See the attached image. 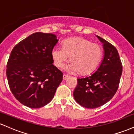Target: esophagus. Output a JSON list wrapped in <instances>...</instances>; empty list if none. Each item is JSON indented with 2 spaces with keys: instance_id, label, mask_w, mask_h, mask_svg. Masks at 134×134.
<instances>
[{
  "instance_id": "1",
  "label": "esophagus",
  "mask_w": 134,
  "mask_h": 134,
  "mask_svg": "<svg viewBox=\"0 0 134 134\" xmlns=\"http://www.w3.org/2000/svg\"><path fill=\"white\" fill-rule=\"evenodd\" d=\"M68 77H69V76H67V75H65V74L63 75V79L64 80H66Z\"/></svg>"
}]
</instances>
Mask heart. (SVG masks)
Listing matches in <instances>:
<instances>
[{
  "label": "heart",
  "mask_w": 134,
  "mask_h": 134,
  "mask_svg": "<svg viewBox=\"0 0 134 134\" xmlns=\"http://www.w3.org/2000/svg\"><path fill=\"white\" fill-rule=\"evenodd\" d=\"M51 55L57 67H62L70 57V62L65 70L86 74L93 72L99 65L102 59L103 48L84 38H72L65 40L62 47L53 48Z\"/></svg>",
  "instance_id": "heart-1"
}]
</instances>
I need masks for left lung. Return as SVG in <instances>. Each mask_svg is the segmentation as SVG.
Listing matches in <instances>:
<instances>
[{
  "mask_svg": "<svg viewBox=\"0 0 134 134\" xmlns=\"http://www.w3.org/2000/svg\"><path fill=\"white\" fill-rule=\"evenodd\" d=\"M96 36L103 43L102 62L90 76L77 79V86L73 93L76 102L86 108H96L108 102L118 90L122 73L116 48L100 36Z\"/></svg>",
  "mask_w": 134,
  "mask_h": 134,
  "instance_id": "1",
  "label": "left lung"
}]
</instances>
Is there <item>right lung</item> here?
Listing matches in <instances>:
<instances>
[{
    "label": "right lung",
    "mask_w": 134,
    "mask_h": 134,
    "mask_svg": "<svg viewBox=\"0 0 134 134\" xmlns=\"http://www.w3.org/2000/svg\"><path fill=\"white\" fill-rule=\"evenodd\" d=\"M58 40L52 33L36 32L14 47L7 64L10 90L21 103L31 108L47 105L62 81L51 52Z\"/></svg>",
    "instance_id": "1"
}]
</instances>
